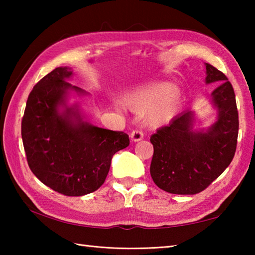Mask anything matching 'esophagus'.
<instances>
[{
  "mask_svg": "<svg viewBox=\"0 0 255 255\" xmlns=\"http://www.w3.org/2000/svg\"><path fill=\"white\" fill-rule=\"evenodd\" d=\"M130 138L134 142L140 141V140H142V138H143V132L141 130H139V129H136V130H133L131 132Z\"/></svg>",
  "mask_w": 255,
  "mask_h": 255,
  "instance_id": "1",
  "label": "esophagus"
}]
</instances>
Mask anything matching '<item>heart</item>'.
I'll use <instances>...</instances> for the list:
<instances>
[{
    "instance_id": "obj_1",
    "label": "heart",
    "mask_w": 255,
    "mask_h": 255,
    "mask_svg": "<svg viewBox=\"0 0 255 255\" xmlns=\"http://www.w3.org/2000/svg\"><path fill=\"white\" fill-rule=\"evenodd\" d=\"M129 110L144 114L149 112L148 123L161 127L172 121L182 104V95L171 83H155L133 91L124 97Z\"/></svg>"
}]
</instances>
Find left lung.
<instances>
[{
    "instance_id": "left-lung-1",
    "label": "left lung",
    "mask_w": 255,
    "mask_h": 255,
    "mask_svg": "<svg viewBox=\"0 0 255 255\" xmlns=\"http://www.w3.org/2000/svg\"><path fill=\"white\" fill-rule=\"evenodd\" d=\"M206 66V84H219L210 95L217 119L208 128L194 129L195 114L175 116L150 138L153 156L150 174L155 185L178 195H194L210 185L231 163L237 149L239 116L234 88L226 75Z\"/></svg>"
}]
</instances>
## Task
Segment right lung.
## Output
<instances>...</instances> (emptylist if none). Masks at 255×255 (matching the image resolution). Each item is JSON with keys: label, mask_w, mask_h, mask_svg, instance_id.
I'll use <instances>...</instances> for the list:
<instances>
[{"label": "right lung", "mask_w": 255, "mask_h": 255, "mask_svg": "<svg viewBox=\"0 0 255 255\" xmlns=\"http://www.w3.org/2000/svg\"><path fill=\"white\" fill-rule=\"evenodd\" d=\"M71 68L59 67L38 82L26 103L21 138L31 172L45 185L66 196H83L99 189L113 155L129 145L123 131L84 121L79 104L68 105L71 92L85 95L68 82Z\"/></svg>", "instance_id": "right-lung-1"}]
</instances>
